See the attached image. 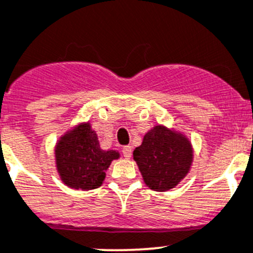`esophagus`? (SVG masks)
Here are the masks:
<instances>
[{"instance_id": "34e87169", "label": "esophagus", "mask_w": 253, "mask_h": 253, "mask_svg": "<svg viewBox=\"0 0 253 253\" xmlns=\"http://www.w3.org/2000/svg\"><path fill=\"white\" fill-rule=\"evenodd\" d=\"M122 155H124L125 159H129L132 155V147L129 145H126V147L122 148Z\"/></svg>"}]
</instances>
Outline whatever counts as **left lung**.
I'll return each mask as SVG.
<instances>
[{"instance_id":"8db88e82","label":"left lung","mask_w":253,"mask_h":253,"mask_svg":"<svg viewBox=\"0 0 253 253\" xmlns=\"http://www.w3.org/2000/svg\"><path fill=\"white\" fill-rule=\"evenodd\" d=\"M133 159L145 184L156 191L174 188L185 177L193 160L189 140L166 127L155 126L135 148Z\"/></svg>"}]
</instances>
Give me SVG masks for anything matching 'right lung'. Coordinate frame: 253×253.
<instances>
[{
  "mask_svg": "<svg viewBox=\"0 0 253 253\" xmlns=\"http://www.w3.org/2000/svg\"><path fill=\"white\" fill-rule=\"evenodd\" d=\"M57 167L63 182L74 189L91 190L100 187L115 150H102L97 134L84 124L62 138L55 150Z\"/></svg>",
  "mask_w": 253,
  "mask_h": 253,
  "instance_id": "1",
  "label": "right lung"
}]
</instances>
